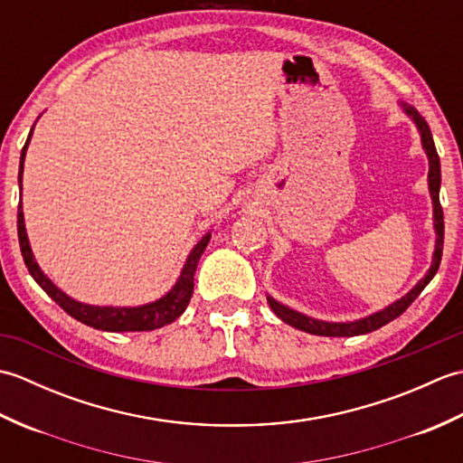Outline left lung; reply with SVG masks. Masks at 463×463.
<instances>
[{"label":"left lung","instance_id":"8db88e82","mask_svg":"<svg viewBox=\"0 0 463 463\" xmlns=\"http://www.w3.org/2000/svg\"><path fill=\"white\" fill-rule=\"evenodd\" d=\"M398 105L402 107V111H404L411 123L416 125V129L420 133V141H421V149L426 151L428 156V189H430V199H431V219H434V232H436V247H434V254H431V267L428 269V272L424 274V279H420L416 282V287L411 288L404 297L398 298L396 302L388 304L386 308H382L373 314H368V317L358 318V320H352V322H328V320H318V318H312L308 314L294 310L287 304L279 302L277 298H272L270 294H267V300L270 304L272 312L277 314V317L290 324V326L298 328L302 332H308V334H317V336H358V334H368L382 328L383 324L392 322L394 318H398L402 312H404L411 302H414L420 292L424 290L430 280L436 277V272L439 269V262H441V249H444V213H441V204H439V184H441V171H439V156L436 151V145H434V137H431L430 127L426 123L424 117H421L414 107L404 103V101H398Z\"/></svg>","mask_w":463,"mask_h":463}]
</instances>
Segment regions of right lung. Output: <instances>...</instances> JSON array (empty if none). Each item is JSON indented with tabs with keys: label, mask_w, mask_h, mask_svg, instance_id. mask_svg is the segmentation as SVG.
I'll list each match as a JSON object with an SVG mask.
<instances>
[{
	"label": "right lung",
	"mask_w": 463,
	"mask_h": 463,
	"mask_svg": "<svg viewBox=\"0 0 463 463\" xmlns=\"http://www.w3.org/2000/svg\"><path fill=\"white\" fill-rule=\"evenodd\" d=\"M32 133L27 137L25 146L22 149V161H19V176H17L19 191H22L24 161H25L29 139H32ZM17 237H19V247H22V254H24L29 274H32L33 280L47 292V297L53 298L59 307L69 314V317L87 324V326L105 330V332H145V330L166 326V324H171L173 320L179 318L186 310V307H189V300L193 297V288H194V270H196V264H199L201 254L204 252L206 244L211 241V231L194 244L193 250L189 252V257H186L183 264L179 279H176L171 290L165 292L161 298L146 304H139V307H93V304L75 300L69 297V294H65L61 288H57L33 257L32 244H29L27 231H25L22 201H19V209H17Z\"/></svg>",
	"instance_id": "1"
}]
</instances>
